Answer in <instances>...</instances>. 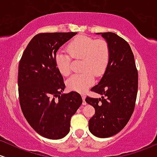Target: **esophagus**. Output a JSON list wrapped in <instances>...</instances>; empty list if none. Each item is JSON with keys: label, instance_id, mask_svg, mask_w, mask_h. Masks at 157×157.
<instances>
[{"label": "esophagus", "instance_id": "1", "mask_svg": "<svg viewBox=\"0 0 157 157\" xmlns=\"http://www.w3.org/2000/svg\"><path fill=\"white\" fill-rule=\"evenodd\" d=\"M82 104L86 105V102L85 101V99H86L85 94H82Z\"/></svg>", "mask_w": 157, "mask_h": 157}]
</instances>
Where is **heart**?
Instances as JSON below:
<instances>
[{"label":"heart","mask_w":157,"mask_h":157,"mask_svg":"<svg viewBox=\"0 0 157 157\" xmlns=\"http://www.w3.org/2000/svg\"><path fill=\"white\" fill-rule=\"evenodd\" d=\"M67 51L73 59H82L81 74L74 75L67 80L70 90L84 92L93 85L94 74L102 75L107 68L110 59L109 46L104 39H94L80 35L72 39L67 45ZM55 65L63 76L71 74V58L63 51L55 55Z\"/></svg>","instance_id":"1"}]
</instances>
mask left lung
<instances>
[{"label": "left lung", "mask_w": 157, "mask_h": 157, "mask_svg": "<svg viewBox=\"0 0 157 157\" xmlns=\"http://www.w3.org/2000/svg\"><path fill=\"white\" fill-rule=\"evenodd\" d=\"M110 49L107 68L98 85L91 91L103 95L101 98L87 96L86 102L95 113L89 121L94 136L108 138L124 128L135 109L138 92V71L130 46L114 33H101Z\"/></svg>", "instance_id": "left-lung-1"}]
</instances>
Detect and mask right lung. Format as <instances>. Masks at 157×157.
<instances>
[{
	"label": "right lung",
	"mask_w": 157,
	"mask_h": 157,
	"mask_svg": "<svg viewBox=\"0 0 157 157\" xmlns=\"http://www.w3.org/2000/svg\"><path fill=\"white\" fill-rule=\"evenodd\" d=\"M77 33H44L33 38L18 65V95L22 113L39 135L51 139L65 137L71 118L82 100L79 93L62 94L65 85L55 65V55Z\"/></svg>",
	"instance_id": "right-lung-1"
}]
</instances>
